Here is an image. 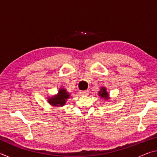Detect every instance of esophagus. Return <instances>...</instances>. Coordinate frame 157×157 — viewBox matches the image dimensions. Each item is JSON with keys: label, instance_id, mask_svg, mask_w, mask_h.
I'll list each match as a JSON object with an SVG mask.
<instances>
[{"label": "esophagus", "instance_id": "obj_1", "mask_svg": "<svg viewBox=\"0 0 157 157\" xmlns=\"http://www.w3.org/2000/svg\"><path fill=\"white\" fill-rule=\"evenodd\" d=\"M89 91H88V90H85V91H80V92H79V94H80L82 95H89Z\"/></svg>", "mask_w": 157, "mask_h": 157}]
</instances>
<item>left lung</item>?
Listing matches in <instances>:
<instances>
[{
    "instance_id": "8db88e82",
    "label": "left lung",
    "mask_w": 157,
    "mask_h": 157,
    "mask_svg": "<svg viewBox=\"0 0 157 157\" xmlns=\"http://www.w3.org/2000/svg\"><path fill=\"white\" fill-rule=\"evenodd\" d=\"M98 96H100V98H102V99H104L106 101H108L110 99L109 94V93L107 91V89H106V87L105 86L101 87L100 91L98 93Z\"/></svg>"
}]
</instances>
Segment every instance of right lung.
Wrapping results in <instances>:
<instances>
[{
	"mask_svg": "<svg viewBox=\"0 0 157 157\" xmlns=\"http://www.w3.org/2000/svg\"><path fill=\"white\" fill-rule=\"evenodd\" d=\"M70 96V93H68L65 88L61 87L57 92V94L47 97V101L49 105L54 107H63L66 105V101L68 100Z\"/></svg>",
	"mask_w": 157,
	"mask_h": 157,
	"instance_id": "add662e5",
	"label": "right lung"
}]
</instances>
